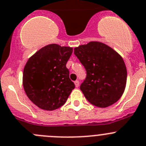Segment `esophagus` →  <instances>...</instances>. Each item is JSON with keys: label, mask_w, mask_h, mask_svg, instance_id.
<instances>
[{"label": "esophagus", "mask_w": 146, "mask_h": 146, "mask_svg": "<svg viewBox=\"0 0 146 146\" xmlns=\"http://www.w3.org/2000/svg\"><path fill=\"white\" fill-rule=\"evenodd\" d=\"M74 83H75V86H76V87H78L79 86V84H80V83H79V81L78 80H76V81L74 82Z\"/></svg>", "instance_id": "1"}]
</instances>
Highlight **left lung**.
I'll list each match as a JSON object with an SVG mask.
<instances>
[{
    "label": "left lung",
    "mask_w": 146,
    "mask_h": 146,
    "mask_svg": "<svg viewBox=\"0 0 146 146\" xmlns=\"http://www.w3.org/2000/svg\"><path fill=\"white\" fill-rule=\"evenodd\" d=\"M86 70L80 89L92 105L106 108L118 101L125 90L127 70L123 60L111 47L90 42L74 49Z\"/></svg>",
    "instance_id": "left-lung-1"
}]
</instances>
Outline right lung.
I'll list each match as a JSON object with an SVG mask.
<instances>
[{
	"mask_svg": "<svg viewBox=\"0 0 146 146\" xmlns=\"http://www.w3.org/2000/svg\"><path fill=\"white\" fill-rule=\"evenodd\" d=\"M72 52V48L50 44L28 59L23 70V88L40 108L53 111L61 107L75 88L66 68Z\"/></svg>",
	"mask_w": 146,
	"mask_h": 146,
	"instance_id": "1",
	"label": "right lung"
}]
</instances>
